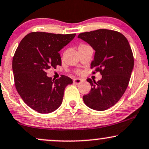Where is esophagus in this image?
<instances>
[{"label": "esophagus", "instance_id": "obj_1", "mask_svg": "<svg viewBox=\"0 0 149 149\" xmlns=\"http://www.w3.org/2000/svg\"><path fill=\"white\" fill-rule=\"evenodd\" d=\"M82 80L80 79V78H74V79H73V82H74L75 84H76V85H78V84H80Z\"/></svg>", "mask_w": 149, "mask_h": 149}]
</instances>
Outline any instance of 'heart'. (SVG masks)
Returning <instances> with one entry per match:
<instances>
[{"mask_svg":"<svg viewBox=\"0 0 149 149\" xmlns=\"http://www.w3.org/2000/svg\"><path fill=\"white\" fill-rule=\"evenodd\" d=\"M82 45H83V44H82ZM80 46H81V45H80Z\"/></svg>","mask_w":149,"mask_h":149,"instance_id":"obj_1","label":"heart"}]
</instances>
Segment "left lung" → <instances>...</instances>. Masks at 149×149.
<instances>
[{"mask_svg": "<svg viewBox=\"0 0 149 149\" xmlns=\"http://www.w3.org/2000/svg\"><path fill=\"white\" fill-rule=\"evenodd\" d=\"M82 39L95 51L91 68L102 75L96 82L87 80L92 88L83 96L85 105L91 109L103 111L117 103L128 87L134 67V58L128 41L116 31L100 29L80 33Z\"/></svg>", "mask_w": 149, "mask_h": 149, "instance_id": "left-lung-1", "label": "left lung"}]
</instances>
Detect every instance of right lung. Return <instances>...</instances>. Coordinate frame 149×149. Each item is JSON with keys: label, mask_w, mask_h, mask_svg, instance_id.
Returning <instances> with one entry per match:
<instances>
[{"label": "right lung", "mask_w": 149, "mask_h": 149, "mask_svg": "<svg viewBox=\"0 0 149 149\" xmlns=\"http://www.w3.org/2000/svg\"><path fill=\"white\" fill-rule=\"evenodd\" d=\"M75 36L34 32L25 36L16 50L12 60L16 89L24 103L37 112L57 110L62 103L65 87L73 83L66 76L52 80L46 71L62 65L58 52Z\"/></svg>", "instance_id": "add662e5"}]
</instances>
